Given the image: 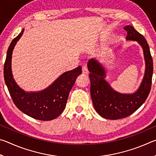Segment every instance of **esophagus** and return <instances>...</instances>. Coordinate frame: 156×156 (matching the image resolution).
Wrapping results in <instances>:
<instances>
[{"label": "esophagus", "mask_w": 156, "mask_h": 156, "mask_svg": "<svg viewBox=\"0 0 156 156\" xmlns=\"http://www.w3.org/2000/svg\"><path fill=\"white\" fill-rule=\"evenodd\" d=\"M82 72H83V74H86V75L89 74L87 67L86 66H83V67H82Z\"/></svg>", "instance_id": "esophagus-1"}]
</instances>
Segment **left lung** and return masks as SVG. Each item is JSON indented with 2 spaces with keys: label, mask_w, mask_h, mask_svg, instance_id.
<instances>
[{
  "label": "left lung",
  "mask_w": 156,
  "mask_h": 156,
  "mask_svg": "<svg viewBox=\"0 0 156 156\" xmlns=\"http://www.w3.org/2000/svg\"><path fill=\"white\" fill-rule=\"evenodd\" d=\"M126 40L136 41L143 50L145 71L143 79L138 89L132 94H122L113 89L105 80L106 69L96 58L89 60L87 67L91 81V96L96 112L102 118L118 120L126 118L141 107L151 90L153 76V60L149 44L142 34L133 26L126 25Z\"/></svg>",
  "instance_id": "left-lung-1"
}]
</instances>
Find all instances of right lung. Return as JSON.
Wrapping results in <instances>:
<instances>
[{"label": "right lung", "mask_w": 156, "mask_h": 156, "mask_svg": "<svg viewBox=\"0 0 156 156\" xmlns=\"http://www.w3.org/2000/svg\"><path fill=\"white\" fill-rule=\"evenodd\" d=\"M21 32L12 41L7 52L4 65V78L14 104L18 109L34 119L51 120L59 116L65 109L69 94L76 78L81 74L82 68L68 71L60 75L47 88L39 91H26L16 83L12 71L13 50L24 32Z\"/></svg>", "instance_id": "obj_1"}]
</instances>
